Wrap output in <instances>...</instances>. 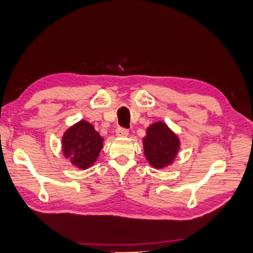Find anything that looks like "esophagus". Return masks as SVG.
Segmentation results:
<instances>
[{
  "instance_id": "esophagus-1",
  "label": "esophagus",
  "mask_w": 253,
  "mask_h": 253,
  "mask_svg": "<svg viewBox=\"0 0 253 253\" xmlns=\"http://www.w3.org/2000/svg\"><path fill=\"white\" fill-rule=\"evenodd\" d=\"M128 135H129V131L125 129V128L118 127L116 129V136L117 137H127Z\"/></svg>"
}]
</instances>
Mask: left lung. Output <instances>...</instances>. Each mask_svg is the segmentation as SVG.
Wrapping results in <instances>:
<instances>
[{
	"label": "left lung",
	"mask_w": 253,
	"mask_h": 253,
	"mask_svg": "<svg viewBox=\"0 0 253 253\" xmlns=\"http://www.w3.org/2000/svg\"><path fill=\"white\" fill-rule=\"evenodd\" d=\"M180 139L165 122H156L146 129L142 147L146 160L155 169L171 166L180 150Z\"/></svg>",
	"instance_id": "left-lung-1"
}]
</instances>
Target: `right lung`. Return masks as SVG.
Wrapping results in <instances>:
<instances>
[{"mask_svg":"<svg viewBox=\"0 0 253 253\" xmlns=\"http://www.w3.org/2000/svg\"><path fill=\"white\" fill-rule=\"evenodd\" d=\"M104 138L94 126L81 119L68 127L62 137V151L65 159L79 169H88L99 157Z\"/></svg>","mask_w":253,"mask_h":253,"instance_id":"1","label":"right lung"}]
</instances>
